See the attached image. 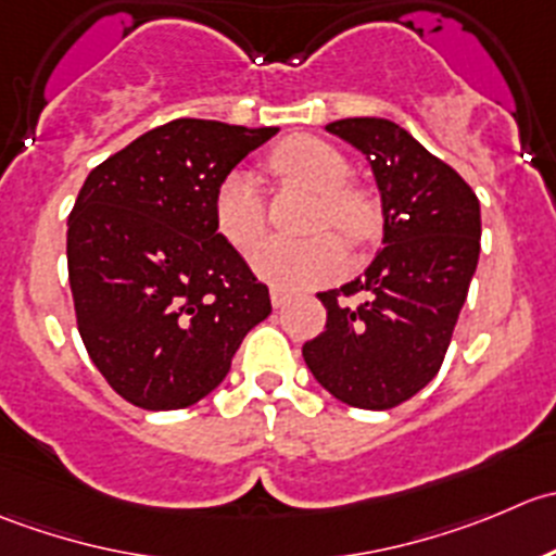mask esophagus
Returning a JSON list of instances; mask_svg holds the SVG:
<instances>
[{
  "label": "esophagus",
  "instance_id": "1",
  "mask_svg": "<svg viewBox=\"0 0 556 556\" xmlns=\"http://www.w3.org/2000/svg\"><path fill=\"white\" fill-rule=\"evenodd\" d=\"M286 300H289V296H286V291H280V289H276V286H273V289H270V302H273V307H283Z\"/></svg>",
  "mask_w": 556,
  "mask_h": 556
}]
</instances>
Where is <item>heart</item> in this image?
I'll list each match as a JSON object with an SVG mask.
<instances>
[{"label":"heart","mask_w":556,"mask_h":556,"mask_svg":"<svg viewBox=\"0 0 556 556\" xmlns=\"http://www.w3.org/2000/svg\"><path fill=\"white\" fill-rule=\"evenodd\" d=\"M267 164L286 184L318 194L311 229H338L351 245L370 238L378 222L376 202L367 191L349 186L351 164L338 148L321 137H291L270 153ZM213 218L232 249L245 254L260 243L267 227V202L254 175L232 173L222 180L213 200ZM251 265L278 289L300 291L338 276L345 265V254L338 238L321 232L296 243L267 240L254 251Z\"/></svg>","instance_id":"b5f03b06"}]
</instances>
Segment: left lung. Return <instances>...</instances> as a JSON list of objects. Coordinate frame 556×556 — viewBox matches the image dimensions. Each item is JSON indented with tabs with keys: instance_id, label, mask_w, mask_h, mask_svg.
<instances>
[{
	"instance_id": "obj_1",
	"label": "left lung",
	"mask_w": 556,
	"mask_h": 556,
	"mask_svg": "<svg viewBox=\"0 0 556 556\" xmlns=\"http://www.w3.org/2000/svg\"><path fill=\"white\" fill-rule=\"evenodd\" d=\"M327 131L370 162L383 249L359 278L318 291L327 327L302 356L340 403L389 410L441 370L478 265L481 205L457 169L394 121L343 118Z\"/></svg>"
}]
</instances>
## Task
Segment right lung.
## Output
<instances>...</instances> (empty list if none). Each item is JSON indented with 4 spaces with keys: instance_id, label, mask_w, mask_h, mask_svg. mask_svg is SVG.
<instances>
[{
    "instance_id": "obj_1",
    "label": "right lung",
    "mask_w": 556,
    "mask_h": 556,
    "mask_svg": "<svg viewBox=\"0 0 556 556\" xmlns=\"http://www.w3.org/2000/svg\"><path fill=\"white\" fill-rule=\"evenodd\" d=\"M276 131L175 118L86 178L67 222L70 289L86 351L126 403H200L270 316V291L222 238L213 200Z\"/></svg>"
}]
</instances>
